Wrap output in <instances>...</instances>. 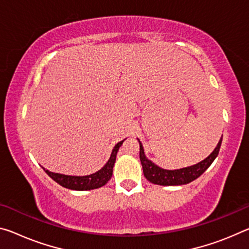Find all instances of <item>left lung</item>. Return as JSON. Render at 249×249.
I'll use <instances>...</instances> for the list:
<instances>
[{"instance_id": "1", "label": "left lung", "mask_w": 249, "mask_h": 249, "mask_svg": "<svg viewBox=\"0 0 249 249\" xmlns=\"http://www.w3.org/2000/svg\"><path fill=\"white\" fill-rule=\"evenodd\" d=\"M222 140L223 139L220 137V140L215 149L211 153L210 156L206 157V159L195 165H192V166L179 169H165L157 166L156 164H154L151 160H148L147 157H146L143 145H142L141 141L139 140L140 160L142 166H143L144 176L146 177V179L151 181V183L156 185H163V186H177V185H185L191 183V181L198 178V177L211 166V164L214 161L217 155H218L220 145H222Z\"/></svg>"}]
</instances>
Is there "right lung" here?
I'll list each match as a JSON object with an SVG mask.
<instances>
[{"mask_svg": "<svg viewBox=\"0 0 249 249\" xmlns=\"http://www.w3.org/2000/svg\"><path fill=\"white\" fill-rule=\"evenodd\" d=\"M124 141L125 140L118 142V143L114 146L107 163H106L100 171L93 173V174L85 176H72L50 172L44 167H43V169H44L46 174L49 175L51 178L65 188L73 189V191H90V189L100 188L102 186H104V185L110 179V177H112L113 167L116 160L117 152Z\"/></svg>", "mask_w": 249, "mask_h": 249, "instance_id": "right-lung-1", "label": "right lung"}]
</instances>
